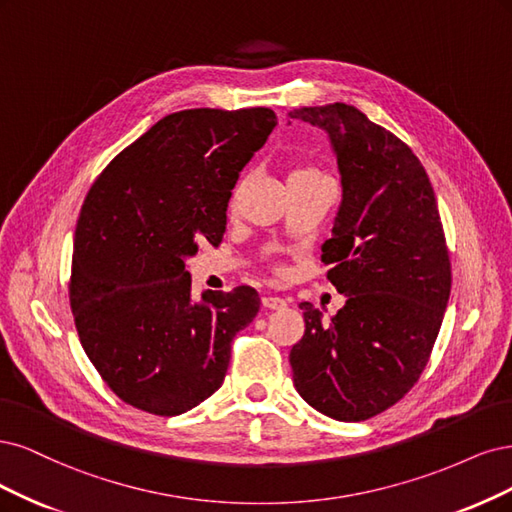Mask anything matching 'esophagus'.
Returning <instances> with one entry per match:
<instances>
[{"label": "esophagus", "instance_id": "obj_1", "mask_svg": "<svg viewBox=\"0 0 512 512\" xmlns=\"http://www.w3.org/2000/svg\"><path fill=\"white\" fill-rule=\"evenodd\" d=\"M261 304H263V308H268V310H283V308H287V302L283 298H274V295H266V298L261 300Z\"/></svg>", "mask_w": 512, "mask_h": 512}]
</instances>
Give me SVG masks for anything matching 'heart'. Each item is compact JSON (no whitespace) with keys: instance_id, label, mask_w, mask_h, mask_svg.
<instances>
[{"instance_id":"1","label":"heart","mask_w":512,"mask_h":512,"mask_svg":"<svg viewBox=\"0 0 512 512\" xmlns=\"http://www.w3.org/2000/svg\"><path fill=\"white\" fill-rule=\"evenodd\" d=\"M315 170H295L291 176H302V174H312Z\"/></svg>"}]
</instances>
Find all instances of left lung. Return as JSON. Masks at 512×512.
<instances>
[{"label": "left lung", "instance_id": "obj_1", "mask_svg": "<svg viewBox=\"0 0 512 512\" xmlns=\"http://www.w3.org/2000/svg\"><path fill=\"white\" fill-rule=\"evenodd\" d=\"M327 134L342 202L321 259L344 306L323 323L302 302L293 385L336 421H366L417 383L451 295V263L434 189L415 153L349 104L289 112Z\"/></svg>", "mask_w": 512, "mask_h": 512}]
</instances>
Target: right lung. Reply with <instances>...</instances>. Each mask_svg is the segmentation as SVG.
<instances>
[{
    "mask_svg": "<svg viewBox=\"0 0 512 512\" xmlns=\"http://www.w3.org/2000/svg\"><path fill=\"white\" fill-rule=\"evenodd\" d=\"M274 127L270 108L170 114L87 193L70 304L82 349L123 402L174 417L223 385L261 302L244 285L195 300L187 259L221 242L232 189Z\"/></svg>",
    "mask_w": 512,
    "mask_h": 512,
    "instance_id": "obj_1",
    "label": "right lung"
}]
</instances>
